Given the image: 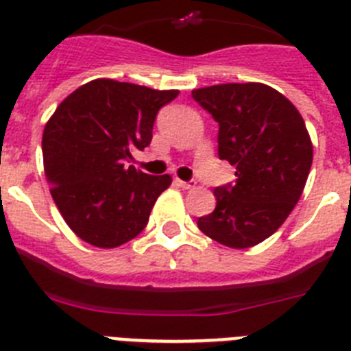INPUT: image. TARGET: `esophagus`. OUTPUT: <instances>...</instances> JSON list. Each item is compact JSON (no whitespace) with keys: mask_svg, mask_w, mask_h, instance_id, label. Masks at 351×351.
I'll return each instance as SVG.
<instances>
[{"mask_svg":"<svg viewBox=\"0 0 351 351\" xmlns=\"http://www.w3.org/2000/svg\"><path fill=\"white\" fill-rule=\"evenodd\" d=\"M178 182V186L182 188V190H191V188L195 186V181H181V179H176Z\"/></svg>","mask_w":351,"mask_h":351,"instance_id":"esophagus-1","label":"esophagus"}]
</instances>
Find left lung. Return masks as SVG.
<instances>
[{"label":"left lung","instance_id":"1","mask_svg":"<svg viewBox=\"0 0 351 351\" xmlns=\"http://www.w3.org/2000/svg\"><path fill=\"white\" fill-rule=\"evenodd\" d=\"M218 122V156L236 167V182L215 188L217 208L199 229L230 248L274 234L300 200L313 143L289 99L263 83H226L191 92Z\"/></svg>","mask_w":351,"mask_h":351}]
</instances>
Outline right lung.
Segmentation results:
<instances>
[{
  "mask_svg": "<svg viewBox=\"0 0 351 351\" xmlns=\"http://www.w3.org/2000/svg\"><path fill=\"white\" fill-rule=\"evenodd\" d=\"M178 95V90L94 80L67 95L47 121L42 156L51 195L83 241L115 248L145 229L172 178L128 163L151 143L160 108Z\"/></svg>",
  "mask_w": 351,
  "mask_h": 351,
  "instance_id": "1",
  "label": "right lung"
}]
</instances>
